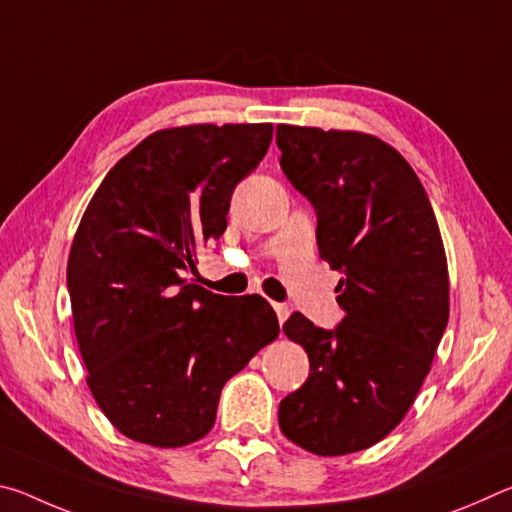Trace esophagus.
Wrapping results in <instances>:
<instances>
[{"mask_svg":"<svg viewBox=\"0 0 512 512\" xmlns=\"http://www.w3.org/2000/svg\"><path fill=\"white\" fill-rule=\"evenodd\" d=\"M273 309H275V314H277V320H280V325L284 323V320L289 318V307L287 305H282V302H273Z\"/></svg>","mask_w":512,"mask_h":512,"instance_id":"1","label":"esophagus"}]
</instances>
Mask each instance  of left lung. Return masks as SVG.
Segmentation results:
<instances>
[{"instance_id":"obj_1","label":"left lung","mask_w":512,"mask_h":512,"mask_svg":"<svg viewBox=\"0 0 512 512\" xmlns=\"http://www.w3.org/2000/svg\"><path fill=\"white\" fill-rule=\"evenodd\" d=\"M282 171L318 216V253L343 273L334 332L302 314L282 325L309 357V379L280 402L291 443L343 456L386 438L429 375L449 318L440 228L400 151L359 131L280 124Z\"/></svg>"}]
</instances>
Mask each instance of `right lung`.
Here are the masks:
<instances>
[{"mask_svg": "<svg viewBox=\"0 0 512 512\" xmlns=\"http://www.w3.org/2000/svg\"><path fill=\"white\" fill-rule=\"evenodd\" d=\"M271 140L273 124L155 131L85 207L67 259L74 332L92 397L126 438L167 449L207 436L225 381L280 334L262 296L185 277Z\"/></svg>", "mask_w": 512, "mask_h": 512, "instance_id": "1", "label": "right lung"}]
</instances>
